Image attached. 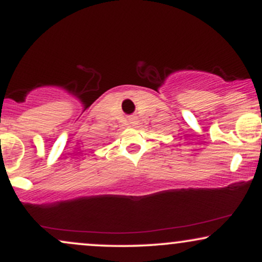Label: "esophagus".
<instances>
[{"label":"esophagus","instance_id":"1","mask_svg":"<svg viewBox=\"0 0 262 262\" xmlns=\"http://www.w3.org/2000/svg\"><path fill=\"white\" fill-rule=\"evenodd\" d=\"M135 122H137L135 117H130V118H129V124H130V125H134Z\"/></svg>","mask_w":262,"mask_h":262}]
</instances>
